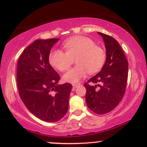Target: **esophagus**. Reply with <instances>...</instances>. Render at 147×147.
Returning <instances> with one entry per match:
<instances>
[{
  "instance_id": "1",
  "label": "esophagus",
  "mask_w": 147,
  "mask_h": 147,
  "mask_svg": "<svg viewBox=\"0 0 147 147\" xmlns=\"http://www.w3.org/2000/svg\"><path fill=\"white\" fill-rule=\"evenodd\" d=\"M79 85H80V84H79V83L78 84H74L73 85H72V86H73V90H75L76 88H77Z\"/></svg>"
}]
</instances>
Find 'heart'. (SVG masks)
Wrapping results in <instances>:
<instances>
[{"label":"heart","mask_w":147,"mask_h":147,"mask_svg":"<svg viewBox=\"0 0 147 147\" xmlns=\"http://www.w3.org/2000/svg\"><path fill=\"white\" fill-rule=\"evenodd\" d=\"M63 47L65 52L52 50L49 54L48 61L52 67L64 72L71 66L75 59L77 65L63 75L65 82L77 83L88 72L94 74L98 72L105 61L104 50L85 36L70 37L63 42Z\"/></svg>","instance_id":"b5f03b06"}]
</instances>
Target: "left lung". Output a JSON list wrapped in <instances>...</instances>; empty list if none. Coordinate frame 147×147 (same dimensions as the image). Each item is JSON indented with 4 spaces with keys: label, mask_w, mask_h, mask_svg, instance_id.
I'll return each instance as SVG.
<instances>
[{
    "label": "left lung",
    "mask_w": 147,
    "mask_h": 147,
    "mask_svg": "<svg viewBox=\"0 0 147 147\" xmlns=\"http://www.w3.org/2000/svg\"><path fill=\"white\" fill-rule=\"evenodd\" d=\"M106 49L101 71L84 84L88 107L97 114L111 112L122 101L126 91L129 63L120 45L112 36L98 32Z\"/></svg>",
    "instance_id": "obj_1"
}]
</instances>
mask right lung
<instances>
[{"instance_id":"1","label":"right lung","mask_w":147,"mask_h":147,"mask_svg":"<svg viewBox=\"0 0 147 147\" xmlns=\"http://www.w3.org/2000/svg\"><path fill=\"white\" fill-rule=\"evenodd\" d=\"M59 39L36 40L23 50L17 63L20 97L34 115L48 122H57L66 114L72 88L70 83L59 85L60 76L49 63V54Z\"/></svg>"}]
</instances>
